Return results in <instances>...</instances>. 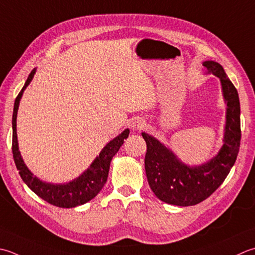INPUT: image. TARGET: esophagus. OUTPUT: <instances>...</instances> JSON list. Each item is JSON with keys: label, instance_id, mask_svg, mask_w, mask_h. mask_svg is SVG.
<instances>
[{"label": "esophagus", "instance_id": "34e87169", "mask_svg": "<svg viewBox=\"0 0 255 255\" xmlns=\"http://www.w3.org/2000/svg\"><path fill=\"white\" fill-rule=\"evenodd\" d=\"M143 126H144V122L141 121V119H136V121H133L131 124L132 129H136V130L141 129Z\"/></svg>", "mask_w": 255, "mask_h": 255}]
</instances>
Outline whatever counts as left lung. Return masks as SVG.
Listing matches in <instances>:
<instances>
[{
	"mask_svg": "<svg viewBox=\"0 0 255 255\" xmlns=\"http://www.w3.org/2000/svg\"><path fill=\"white\" fill-rule=\"evenodd\" d=\"M203 66L209 74L220 78L227 104L223 146L217 156L201 166H187L158 139L141 133L147 143L144 169L149 186L159 200L173 206H194L210 197L230 172L240 148V102L237 88L219 63L207 61Z\"/></svg>",
	"mask_w": 255,
	"mask_h": 255,
	"instance_id": "1",
	"label": "left lung"
}]
</instances>
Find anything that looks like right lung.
I'll return each mask as SVG.
<instances>
[{"instance_id": "obj_1", "label": "right lung", "mask_w": 255, "mask_h": 255, "mask_svg": "<svg viewBox=\"0 0 255 255\" xmlns=\"http://www.w3.org/2000/svg\"><path fill=\"white\" fill-rule=\"evenodd\" d=\"M35 72H36V68H34L31 74L28 75L22 91L19 92L14 103L12 117V151L15 166L17 168L22 180L43 200L59 208H75L77 206H82V204L91 201L92 199L96 197L105 186V183L107 181L112 159L118 152L125 139L128 138L129 129H125L121 134H118L116 138L109 141L87 170H85L78 178L61 184L47 183L39 180L37 177H35L28 170L26 164L24 163L21 152L18 150L16 134V117L19 101H21L25 88L28 86V84L33 79Z\"/></svg>"}]
</instances>
